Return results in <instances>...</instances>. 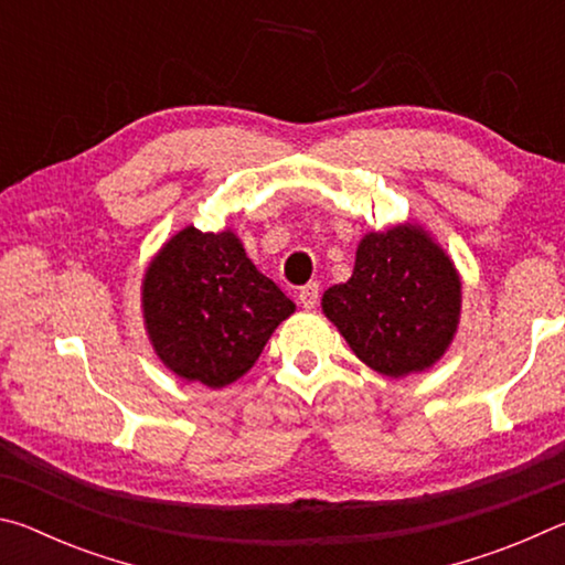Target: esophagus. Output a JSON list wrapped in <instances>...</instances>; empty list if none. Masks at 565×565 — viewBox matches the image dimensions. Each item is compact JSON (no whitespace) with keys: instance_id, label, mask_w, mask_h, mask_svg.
I'll return each instance as SVG.
<instances>
[{"instance_id":"34e87169","label":"esophagus","mask_w":565,"mask_h":565,"mask_svg":"<svg viewBox=\"0 0 565 565\" xmlns=\"http://www.w3.org/2000/svg\"><path fill=\"white\" fill-rule=\"evenodd\" d=\"M319 284L317 281H309L306 286H301L299 291H296V299H299V303L303 306V309H317L319 303Z\"/></svg>"}]
</instances>
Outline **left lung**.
Listing matches in <instances>:
<instances>
[{"label": "left lung", "mask_w": 565, "mask_h": 565, "mask_svg": "<svg viewBox=\"0 0 565 565\" xmlns=\"http://www.w3.org/2000/svg\"><path fill=\"white\" fill-rule=\"evenodd\" d=\"M327 319L369 369L391 379L431 369L461 319V276L418 224L369 232L347 284L323 291Z\"/></svg>", "instance_id": "8db88e82"}]
</instances>
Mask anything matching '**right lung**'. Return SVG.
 <instances>
[{"mask_svg":"<svg viewBox=\"0 0 565 565\" xmlns=\"http://www.w3.org/2000/svg\"><path fill=\"white\" fill-rule=\"evenodd\" d=\"M294 311L296 303L256 269L232 228H181L141 281L145 329L159 361L209 388L242 379Z\"/></svg>","mask_w":565,"mask_h":565,"instance_id":"add662e5","label":"right lung"}]
</instances>
